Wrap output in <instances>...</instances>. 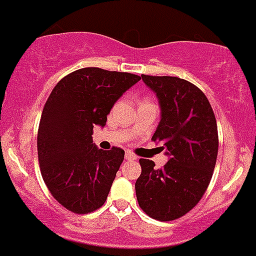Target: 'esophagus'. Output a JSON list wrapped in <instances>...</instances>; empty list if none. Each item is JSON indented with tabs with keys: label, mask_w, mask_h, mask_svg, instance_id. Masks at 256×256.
Wrapping results in <instances>:
<instances>
[{
	"label": "esophagus",
	"mask_w": 256,
	"mask_h": 256,
	"mask_svg": "<svg viewBox=\"0 0 256 256\" xmlns=\"http://www.w3.org/2000/svg\"><path fill=\"white\" fill-rule=\"evenodd\" d=\"M126 160H128V161L137 160V156H136V154H133L132 152H126Z\"/></svg>",
	"instance_id": "obj_1"
}]
</instances>
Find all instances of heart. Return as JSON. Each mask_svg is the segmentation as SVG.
Masks as SVG:
<instances>
[{"mask_svg": "<svg viewBox=\"0 0 256 256\" xmlns=\"http://www.w3.org/2000/svg\"><path fill=\"white\" fill-rule=\"evenodd\" d=\"M146 102H147V100H146Z\"/></svg>", "mask_w": 256, "mask_h": 256, "instance_id": "b5f03b06", "label": "heart"}]
</instances>
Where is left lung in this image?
<instances>
[{
    "instance_id": "8db88e82",
    "label": "left lung",
    "mask_w": 256,
    "mask_h": 256,
    "mask_svg": "<svg viewBox=\"0 0 256 256\" xmlns=\"http://www.w3.org/2000/svg\"><path fill=\"white\" fill-rule=\"evenodd\" d=\"M158 98L161 120L152 136L170 156L164 168L140 158L136 196L147 216L174 221L193 210L207 190L218 154L214 112L204 92L179 77L142 74Z\"/></svg>"
}]
</instances>
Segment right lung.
Instances as JSON below:
<instances>
[{"instance_id":"1","label":"right lung","mask_w":256,"mask_h":256,"mask_svg":"<svg viewBox=\"0 0 256 256\" xmlns=\"http://www.w3.org/2000/svg\"><path fill=\"white\" fill-rule=\"evenodd\" d=\"M140 80L128 72L86 67L52 90L38 130V158L46 188L66 210L86 214L106 200L124 151L98 148L94 126L106 124L112 105Z\"/></svg>"}]
</instances>
